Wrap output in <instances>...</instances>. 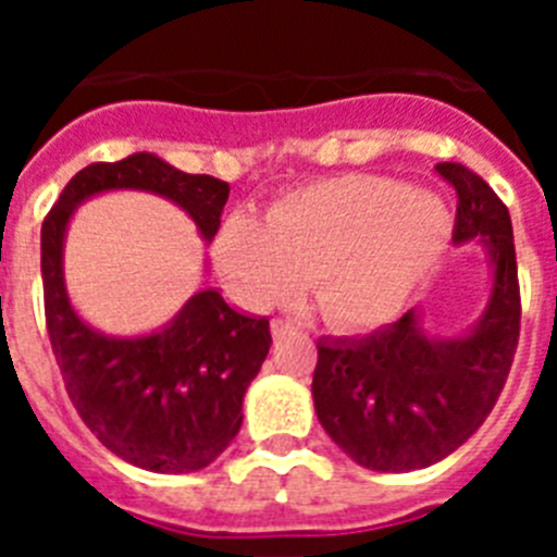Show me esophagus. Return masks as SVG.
<instances>
[{
  "label": "esophagus",
  "instance_id": "esophagus-1",
  "mask_svg": "<svg viewBox=\"0 0 557 557\" xmlns=\"http://www.w3.org/2000/svg\"><path fill=\"white\" fill-rule=\"evenodd\" d=\"M295 323L293 321H284V318H273L270 321V332H273V337H284L287 332H293Z\"/></svg>",
  "mask_w": 557,
  "mask_h": 557
}]
</instances>
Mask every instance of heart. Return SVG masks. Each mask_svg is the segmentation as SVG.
<instances>
[{"instance_id":"obj_1","label":"heart","mask_w":557,"mask_h":557,"mask_svg":"<svg viewBox=\"0 0 557 557\" xmlns=\"http://www.w3.org/2000/svg\"><path fill=\"white\" fill-rule=\"evenodd\" d=\"M444 200L376 172H348L287 191L264 214H231L214 262L250 307L298 295L312 275L323 321L371 332L393 321L449 239Z\"/></svg>"}]
</instances>
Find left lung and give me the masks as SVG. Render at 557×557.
<instances>
[{
    "label": "left lung",
    "instance_id": "left-lung-1",
    "mask_svg": "<svg viewBox=\"0 0 557 557\" xmlns=\"http://www.w3.org/2000/svg\"><path fill=\"white\" fill-rule=\"evenodd\" d=\"M457 191L455 243L480 236L494 293L466 337L432 339L405 312L368 337L321 339L314 412L334 444L373 471H416L462 446L494 410L519 346L521 295L508 206L469 166H435Z\"/></svg>",
    "mask_w": 557,
    "mask_h": 557
}]
</instances>
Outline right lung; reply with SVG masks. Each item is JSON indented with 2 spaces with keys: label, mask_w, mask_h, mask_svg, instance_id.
Instances as JSON below:
<instances>
[{
  "label": "right lung",
  "mask_w": 557,
  "mask_h": 557,
  "mask_svg": "<svg viewBox=\"0 0 557 557\" xmlns=\"http://www.w3.org/2000/svg\"><path fill=\"white\" fill-rule=\"evenodd\" d=\"M145 189L189 211L206 239L218 234L228 184L189 175L152 152L97 161L69 181L41 225L44 314L63 385L83 424L139 469L186 474L218 460L243 426V398L270 351V321L248 318L200 289L166 329L116 339L88 329L63 287L66 223L81 200Z\"/></svg>",
  "instance_id": "add662e5"
}]
</instances>
